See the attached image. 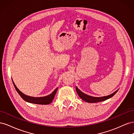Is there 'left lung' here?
Listing matches in <instances>:
<instances>
[{
	"label": "left lung",
	"mask_w": 134,
	"mask_h": 134,
	"mask_svg": "<svg viewBox=\"0 0 134 134\" xmlns=\"http://www.w3.org/2000/svg\"><path fill=\"white\" fill-rule=\"evenodd\" d=\"M76 91L78 93V96H79L80 98L84 100L85 102H87L88 103H97V102H102V101L106 100L109 98H111L112 97L114 96L116 92L118 91V90L116 91L115 92H113L111 94L108 95L107 96H104V97H92L88 96L85 94V93H83L82 91H81L78 88V87H76Z\"/></svg>",
	"instance_id": "8db88e82"
}]
</instances>
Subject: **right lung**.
<instances>
[{
    "label": "right lung",
    "mask_w": 134,
    "mask_h": 134,
    "mask_svg": "<svg viewBox=\"0 0 134 134\" xmlns=\"http://www.w3.org/2000/svg\"><path fill=\"white\" fill-rule=\"evenodd\" d=\"M13 83L14 84V86L15 88L16 91L18 93V94L20 95L22 98L25 100V101L27 102L31 103H34V104H48L52 102V101L53 100L54 97L56 94V93L57 92L58 90V88H56L54 90V91L52 92L51 94L50 95H48L45 97H30V96H28L25 95V94H23L22 92L20 91L18 88L16 87L15 85L13 80Z\"/></svg>",
    "instance_id": "obj_1"
}]
</instances>
